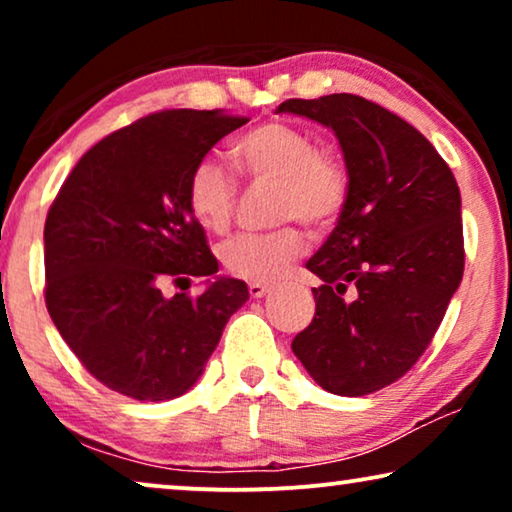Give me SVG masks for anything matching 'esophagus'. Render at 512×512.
<instances>
[{"mask_svg":"<svg viewBox=\"0 0 512 512\" xmlns=\"http://www.w3.org/2000/svg\"><path fill=\"white\" fill-rule=\"evenodd\" d=\"M268 293H270L268 284H258V282L249 284V296L251 298H263V296H268Z\"/></svg>","mask_w":512,"mask_h":512,"instance_id":"1","label":"esophagus"}]
</instances>
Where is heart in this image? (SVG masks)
I'll return each instance as SVG.
<instances>
[{
	"label": "heart",
	"mask_w": 512,
	"mask_h": 512,
	"mask_svg": "<svg viewBox=\"0 0 512 512\" xmlns=\"http://www.w3.org/2000/svg\"><path fill=\"white\" fill-rule=\"evenodd\" d=\"M233 163L254 184H275L272 219L303 221L324 230L345 212L349 200L347 160L338 146L317 144L312 132L286 121H265L233 142ZM237 177L226 165L202 158L191 170L186 200L191 214L212 233L228 230L237 209ZM305 254L296 226L230 237L219 247L223 270L247 282H275Z\"/></svg>",
	"instance_id": "1"
}]
</instances>
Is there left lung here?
<instances>
[{
    "instance_id": "1",
    "label": "left lung",
    "mask_w": 512,
    "mask_h": 512,
    "mask_svg": "<svg viewBox=\"0 0 512 512\" xmlns=\"http://www.w3.org/2000/svg\"><path fill=\"white\" fill-rule=\"evenodd\" d=\"M277 111L333 128L352 179L338 226L307 261L324 284L291 349L331 394H373L426 352L464 275L457 179L422 132L366 97H293Z\"/></svg>"
}]
</instances>
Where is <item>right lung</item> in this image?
Wrapping results in <instances>:
<instances>
[{
  "label": "right lung",
  "instance_id": "add662e5",
  "mask_svg": "<svg viewBox=\"0 0 512 512\" xmlns=\"http://www.w3.org/2000/svg\"><path fill=\"white\" fill-rule=\"evenodd\" d=\"M247 116L165 109L111 132L81 156L44 226V298L62 340L104 387L135 401L188 391L247 303V284L193 277L219 263L191 214V170ZM165 283L182 289L167 299Z\"/></svg>",
  "mask_w": 512,
  "mask_h": 512
}]
</instances>
